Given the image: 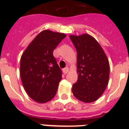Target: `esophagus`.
<instances>
[{
    "mask_svg": "<svg viewBox=\"0 0 129 129\" xmlns=\"http://www.w3.org/2000/svg\"><path fill=\"white\" fill-rule=\"evenodd\" d=\"M63 73L64 74H68V72H69V68H68V67H66V68H65L63 69Z\"/></svg>",
    "mask_w": 129,
    "mask_h": 129,
    "instance_id": "esophagus-1",
    "label": "esophagus"
}]
</instances>
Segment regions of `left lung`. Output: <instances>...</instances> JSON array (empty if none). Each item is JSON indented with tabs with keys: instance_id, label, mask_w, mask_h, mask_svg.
<instances>
[{
	"instance_id": "left-lung-1",
	"label": "left lung",
	"mask_w": 129,
	"mask_h": 129,
	"mask_svg": "<svg viewBox=\"0 0 129 129\" xmlns=\"http://www.w3.org/2000/svg\"><path fill=\"white\" fill-rule=\"evenodd\" d=\"M77 51L78 80L72 86L74 96L82 102L96 101L106 90L110 65L103 49L89 34L70 35Z\"/></svg>"
}]
</instances>
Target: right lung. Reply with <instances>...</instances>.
<instances>
[{"mask_svg":"<svg viewBox=\"0 0 129 129\" xmlns=\"http://www.w3.org/2000/svg\"><path fill=\"white\" fill-rule=\"evenodd\" d=\"M65 33L44 30L38 34L21 55V82L29 96L38 103L53 98L61 80V71L53 51Z\"/></svg>","mask_w":129,"mask_h":129,"instance_id":"add662e5","label":"right lung"}]
</instances>
